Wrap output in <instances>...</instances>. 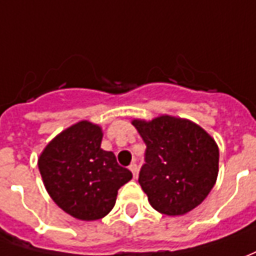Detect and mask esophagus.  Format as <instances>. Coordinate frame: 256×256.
I'll return each instance as SVG.
<instances>
[{
	"label": "esophagus",
	"instance_id": "1",
	"mask_svg": "<svg viewBox=\"0 0 256 256\" xmlns=\"http://www.w3.org/2000/svg\"><path fill=\"white\" fill-rule=\"evenodd\" d=\"M128 169L132 170V173H133V176H134V178H136V176H137V172H138V166H137V164H136V162H133L132 165L128 166Z\"/></svg>",
	"mask_w": 256,
	"mask_h": 256
}]
</instances>
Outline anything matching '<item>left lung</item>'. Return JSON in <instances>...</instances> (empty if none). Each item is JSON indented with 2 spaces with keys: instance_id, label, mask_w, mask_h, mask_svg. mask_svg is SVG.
Here are the masks:
<instances>
[{
  "instance_id": "left-lung-1",
  "label": "left lung",
  "mask_w": 256,
  "mask_h": 256,
  "mask_svg": "<svg viewBox=\"0 0 256 256\" xmlns=\"http://www.w3.org/2000/svg\"><path fill=\"white\" fill-rule=\"evenodd\" d=\"M133 126L146 146L138 183L152 208L178 216L198 206L218 178L215 140L196 123L168 115L133 120Z\"/></svg>"
}]
</instances>
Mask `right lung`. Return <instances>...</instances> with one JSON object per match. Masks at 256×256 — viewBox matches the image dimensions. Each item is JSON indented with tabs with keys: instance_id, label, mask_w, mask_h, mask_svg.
Returning <instances> with one entry per match:
<instances>
[{
	"instance_id": "add662e5",
	"label": "right lung",
	"mask_w": 256,
	"mask_h": 256,
	"mask_svg": "<svg viewBox=\"0 0 256 256\" xmlns=\"http://www.w3.org/2000/svg\"><path fill=\"white\" fill-rule=\"evenodd\" d=\"M102 130L83 120L58 134L42 151L38 169L48 194L60 209L80 220L108 215L118 190L133 178L101 148Z\"/></svg>"
}]
</instances>
